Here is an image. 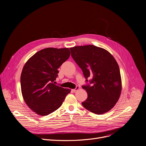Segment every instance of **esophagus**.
I'll use <instances>...</instances> for the list:
<instances>
[{
    "label": "esophagus",
    "mask_w": 146,
    "mask_h": 146,
    "mask_svg": "<svg viewBox=\"0 0 146 146\" xmlns=\"http://www.w3.org/2000/svg\"><path fill=\"white\" fill-rule=\"evenodd\" d=\"M79 88H79V86H77L76 87V88H75V89H72V91H73V92H75L76 91H77L78 90H79Z\"/></svg>",
    "instance_id": "obj_1"
}]
</instances>
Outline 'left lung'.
<instances>
[{"label": "left lung", "instance_id": "1", "mask_svg": "<svg viewBox=\"0 0 146 146\" xmlns=\"http://www.w3.org/2000/svg\"><path fill=\"white\" fill-rule=\"evenodd\" d=\"M71 55L81 68L86 81L94 85L82 88L86 90L88 98L83 102L84 108L95 114L110 111L119 98L122 83L119 66L108 51L93 45L70 48Z\"/></svg>", "mask_w": 146, "mask_h": 146}]
</instances>
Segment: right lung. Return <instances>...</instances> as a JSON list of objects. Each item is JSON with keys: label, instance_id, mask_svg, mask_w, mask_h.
<instances>
[{"label": "right lung", "instance_id": "right-lung-1", "mask_svg": "<svg viewBox=\"0 0 146 146\" xmlns=\"http://www.w3.org/2000/svg\"><path fill=\"white\" fill-rule=\"evenodd\" d=\"M68 48H47L36 52L23 67L22 95L27 105L36 114L45 116L62 105L70 89L56 85L58 68L70 57Z\"/></svg>", "mask_w": 146, "mask_h": 146}]
</instances>
